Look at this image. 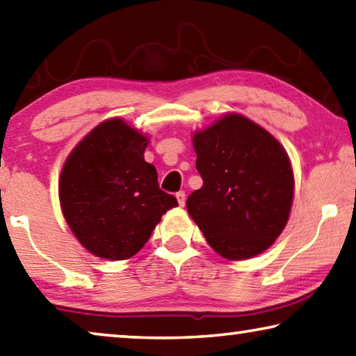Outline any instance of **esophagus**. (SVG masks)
Returning a JSON list of instances; mask_svg holds the SVG:
<instances>
[{
  "label": "esophagus",
  "mask_w": 356,
  "mask_h": 356,
  "mask_svg": "<svg viewBox=\"0 0 356 356\" xmlns=\"http://www.w3.org/2000/svg\"><path fill=\"white\" fill-rule=\"evenodd\" d=\"M176 198H177L180 206L185 204V192H177V193H176Z\"/></svg>",
  "instance_id": "34e87169"
}]
</instances>
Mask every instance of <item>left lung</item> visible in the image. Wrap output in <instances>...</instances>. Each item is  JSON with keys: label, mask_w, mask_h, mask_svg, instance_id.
<instances>
[{"label": "left lung", "mask_w": 356, "mask_h": 356, "mask_svg": "<svg viewBox=\"0 0 356 356\" xmlns=\"http://www.w3.org/2000/svg\"><path fill=\"white\" fill-rule=\"evenodd\" d=\"M193 147L203 187L188 196L187 211L206 241L229 261L264 252L283 232L293 204L288 153L236 113L195 132Z\"/></svg>", "instance_id": "obj_1"}]
</instances>
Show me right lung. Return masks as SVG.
Returning a JSON list of instances; mask_svg holds the SVG:
<instances>
[{
  "mask_svg": "<svg viewBox=\"0 0 356 356\" xmlns=\"http://www.w3.org/2000/svg\"><path fill=\"white\" fill-rule=\"evenodd\" d=\"M148 139L123 120H107L79 142L62 168L63 217L94 256L123 261L144 248L161 216L177 206L144 160Z\"/></svg>",
  "mask_w": 356,
  "mask_h": 356,
  "instance_id": "right-lung-1",
  "label": "right lung"
}]
</instances>
